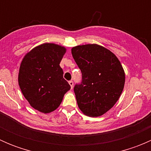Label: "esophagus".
<instances>
[{"label":"esophagus","instance_id":"obj_1","mask_svg":"<svg viewBox=\"0 0 151 151\" xmlns=\"http://www.w3.org/2000/svg\"><path fill=\"white\" fill-rule=\"evenodd\" d=\"M68 84L70 85V86H71V89L73 88V85H74V83H73V81H69L68 82Z\"/></svg>","mask_w":151,"mask_h":151}]
</instances>
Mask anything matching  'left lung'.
<instances>
[{"label":"left lung","mask_w":151,"mask_h":151,"mask_svg":"<svg viewBox=\"0 0 151 151\" xmlns=\"http://www.w3.org/2000/svg\"><path fill=\"white\" fill-rule=\"evenodd\" d=\"M71 54L82 72V83L74 86L77 102L89 117L104 115L118 101L125 84L121 62L110 50L96 44L72 47Z\"/></svg>","instance_id":"obj_1"}]
</instances>
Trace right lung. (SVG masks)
Returning a JSON list of instances; mask_svg holds the SVG:
<instances>
[{"mask_svg":"<svg viewBox=\"0 0 151 151\" xmlns=\"http://www.w3.org/2000/svg\"><path fill=\"white\" fill-rule=\"evenodd\" d=\"M66 52L64 47L45 43L32 49L21 62L19 88L30 106L39 112L46 114L55 110L71 88L60 66Z\"/></svg>","mask_w":151,"mask_h":151,"instance_id":"obj_1","label":"right lung"}]
</instances>
